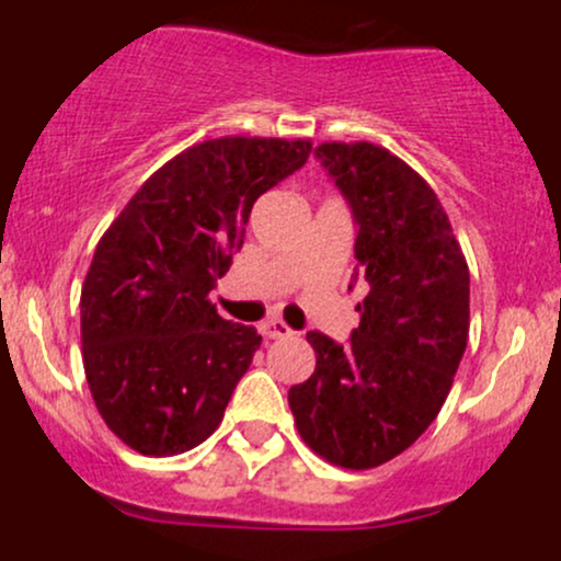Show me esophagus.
I'll return each instance as SVG.
<instances>
[{
  "label": "esophagus",
  "mask_w": 561,
  "mask_h": 561,
  "mask_svg": "<svg viewBox=\"0 0 561 561\" xmlns=\"http://www.w3.org/2000/svg\"><path fill=\"white\" fill-rule=\"evenodd\" d=\"M260 331H263L265 339H285L293 333L282 320H265L263 325H260Z\"/></svg>",
  "instance_id": "obj_1"
}]
</instances>
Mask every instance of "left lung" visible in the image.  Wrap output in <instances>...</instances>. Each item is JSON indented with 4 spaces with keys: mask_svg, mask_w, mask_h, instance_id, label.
Instances as JSON below:
<instances>
[{
    "mask_svg": "<svg viewBox=\"0 0 561 561\" xmlns=\"http://www.w3.org/2000/svg\"><path fill=\"white\" fill-rule=\"evenodd\" d=\"M353 208L369 293L350 344L309 331L314 375L287 393L298 434L325 461L371 469L437 417L469 336V268L432 186L375 144L314 149Z\"/></svg>",
    "mask_w": 561,
    "mask_h": 561,
    "instance_id": "8db88e82",
    "label": "left lung"
}]
</instances>
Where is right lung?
<instances>
[{
  "label": "right lung",
  "mask_w": 561,
  "mask_h": 561,
  "mask_svg": "<svg viewBox=\"0 0 561 561\" xmlns=\"http://www.w3.org/2000/svg\"><path fill=\"white\" fill-rule=\"evenodd\" d=\"M309 151V140H203L151 173L100 239L81 290L83 369L107 428L138 454H184L222 423L263 336L222 320L208 293L254 201Z\"/></svg>",
  "instance_id": "right-lung-1"
}]
</instances>
